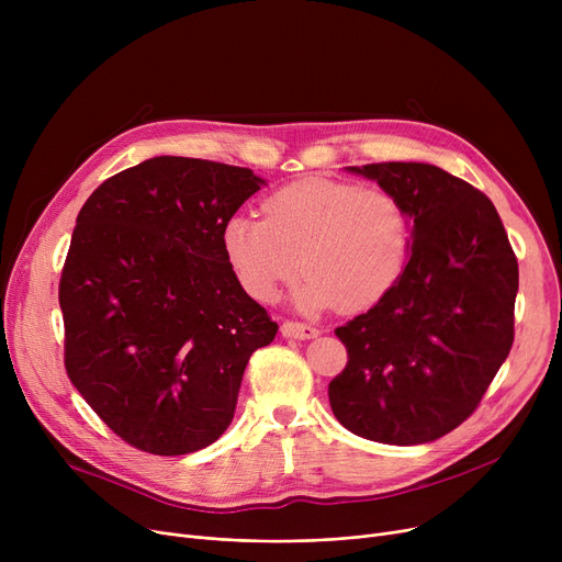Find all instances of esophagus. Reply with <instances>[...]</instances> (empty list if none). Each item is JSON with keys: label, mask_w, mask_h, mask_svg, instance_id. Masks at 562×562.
<instances>
[{"label": "esophagus", "mask_w": 562, "mask_h": 562, "mask_svg": "<svg viewBox=\"0 0 562 562\" xmlns=\"http://www.w3.org/2000/svg\"><path fill=\"white\" fill-rule=\"evenodd\" d=\"M280 330L289 339H314L318 335L314 326H307V323H301V321H284Z\"/></svg>", "instance_id": "34e87169"}]
</instances>
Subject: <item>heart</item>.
<instances>
[{"instance_id": "1", "label": "heart", "mask_w": 562, "mask_h": 562, "mask_svg": "<svg viewBox=\"0 0 562 562\" xmlns=\"http://www.w3.org/2000/svg\"><path fill=\"white\" fill-rule=\"evenodd\" d=\"M263 212L229 216L221 236L236 278L261 303L303 271L301 305L362 312L387 296L407 263L412 221L385 189L314 177L276 191Z\"/></svg>"}]
</instances>
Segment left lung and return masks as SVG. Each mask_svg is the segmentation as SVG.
<instances>
[{"label":"left lung","mask_w":562,"mask_h":562,"mask_svg":"<svg viewBox=\"0 0 562 562\" xmlns=\"http://www.w3.org/2000/svg\"><path fill=\"white\" fill-rule=\"evenodd\" d=\"M415 221L398 282L335 335L337 422L382 445H426L474 415L515 339L519 266L492 200L430 164L350 166Z\"/></svg>","instance_id":"left-lung-1"}]
</instances>
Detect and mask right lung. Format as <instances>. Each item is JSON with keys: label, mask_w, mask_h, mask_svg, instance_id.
Here are the masks:
<instances>
[{"label": "right lung", "mask_w": 562, "mask_h": 562, "mask_svg": "<svg viewBox=\"0 0 562 562\" xmlns=\"http://www.w3.org/2000/svg\"><path fill=\"white\" fill-rule=\"evenodd\" d=\"M263 180L155 157L109 177L77 216L58 282L77 392L130 447L184 456L229 426L252 352L278 323L244 291L223 225Z\"/></svg>", "instance_id": "right-lung-1"}]
</instances>
